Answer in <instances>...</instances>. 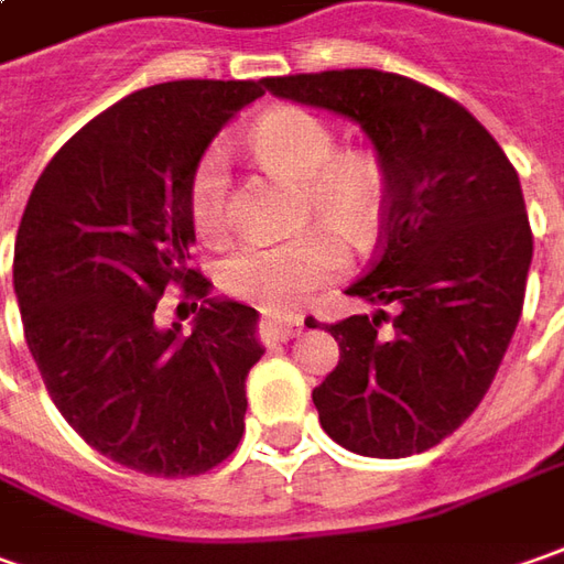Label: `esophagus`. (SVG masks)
Listing matches in <instances>:
<instances>
[{
  "label": "esophagus",
  "instance_id": "1",
  "mask_svg": "<svg viewBox=\"0 0 564 564\" xmlns=\"http://www.w3.org/2000/svg\"><path fill=\"white\" fill-rule=\"evenodd\" d=\"M263 332L273 341H289V338H294L301 332V319L297 316H267L263 319Z\"/></svg>",
  "mask_w": 564,
  "mask_h": 564
}]
</instances>
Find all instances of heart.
<instances>
[{
  "instance_id": "b5f03b06",
  "label": "heart",
  "mask_w": 564,
  "mask_h": 564,
  "mask_svg": "<svg viewBox=\"0 0 564 564\" xmlns=\"http://www.w3.org/2000/svg\"><path fill=\"white\" fill-rule=\"evenodd\" d=\"M254 158L267 170L301 183L304 214L319 217L350 245L379 236L388 207V173L379 154L338 149L335 130L304 108H275L248 135ZM188 210L198 232L217 236L229 223V173L217 151H207L188 180ZM347 267L341 238L326 226L279 241L248 238L220 263L223 289L263 307H285Z\"/></svg>"
}]
</instances>
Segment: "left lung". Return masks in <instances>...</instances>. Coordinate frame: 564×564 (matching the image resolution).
I'll return each instance as SVG.
<instances>
[{
	"mask_svg": "<svg viewBox=\"0 0 564 564\" xmlns=\"http://www.w3.org/2000/svg\"><path fill=\"white\" fill-rule=\"evenodd\" d=\"M263 86L354 120L388 173L379 257L347 289L376 313L328 326L341 360L313 388L319 425L360 456L425 453L485 400L519 326L534 254L519 173L459 101L410 77L357 67Z\"/></svg>",
	"mask_w": 564,
	"mask_h": 564,
	"instance_id": "left-lung-1",
	"label": "left lung"
}]
</instances>
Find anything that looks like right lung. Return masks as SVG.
I'll return each instance as SVG.
<instances>
[{
  "mask_svg": "<svg viewBox=\"0 0 564 564\" xmlns=\"http://www.w3.org/2000/svg\"><path fill=\"white\" fill-rule=\"evenodd\" d=\"M263 79H176L120 98L64 142L14 241L24 338L67 425L154 478L223 463L245 434L260 313L188 267V180ZM167 284L204 296L192 336L161 329Z\"/></svg>",
  "mask_w": 564,
  "mask_h": 564,
  "instance_id": "1",
  "label": "right lung"
}]
</instances>
